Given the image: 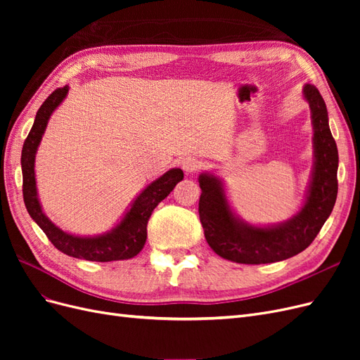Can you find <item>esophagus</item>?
<instances>
[{"instance_id": "obj_1", "label": "esophagus", "mask_w": 360, "mask_h": 360, "mask_svg": "<svg viewBox=\"0 0 360 360\" xmlns=\"http://www.w3.org/2000/svg\"><path fill=\"white\" fill-rule=\"evenodd\" d=\"M180 167L184 172L191 174V172H195L200 168V160L197 158H193V156H186V158L181 159Z\"/></svg>"}]
</instances>
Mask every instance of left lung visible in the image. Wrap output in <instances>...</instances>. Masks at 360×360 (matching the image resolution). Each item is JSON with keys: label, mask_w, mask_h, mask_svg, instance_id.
Instances as JSON below:
<instances>
[{"label": "left lung", "mask_w": 360, "mask_h": 360, "mask_svg": "<svg viewBox=\"0 0 360 360\" xmlns=\"http://www.w3.org/2000/svg\"><path fill=\"white\" fill-rule=\"evenodd\" d=\"M311 110L314 163L304 201L290 219L255 225L238 216L228 200L224 180L202 171L198 177L200 221L214 252L240 264H267L287 259L307 249L330 216L338 195V148L329 127L328 108L314 85L303 86Z\"/></svg>", "instance_id": "left-lung-1"}]
</instances>
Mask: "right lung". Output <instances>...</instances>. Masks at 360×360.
<instances>
[{
	"instance_id": "right-lung-1",
	"label": "right lung",
	"mask_w": 360,
	"mask_h": 360,
	"mask_svg": "<svg viewBox=\"0 0 360 360\" xmlns=\"http://www.w3.org/2000/svg\"><path fill=\"white\" fill-rule=\"evenodd\" d=\"M68 93L69 85H64L63 89L53 91L43 102L36 114L34 124H32L24 143L20 165H22V192L25 207L32 221L41 228L51 243L63 254L86 261H99V263L134 258L146 245L147 224L151 213L162 200L168 197L169 192L176 188V184L183 180V171L180 168H171L151 181L130 202L122 219L111 230L97 236H76L63 231L41 209L37 193L34 163L37 148L43 135H45L49 118L66 99Z\"/></svg>"
}]
</instances>
